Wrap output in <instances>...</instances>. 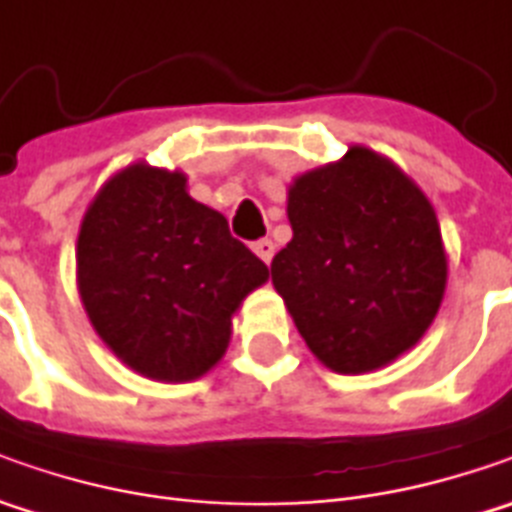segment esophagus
I'll return each mask as SVG.
<instances>
[{"label": "esophagus", "instance_id": "obj_1", "mask_svg": "<svg viewBox=\"0 0 512 512\" xmlns=\"http://www.w3.org/2000/svg\"><path fill=\"white\" fill-rule=\"evenodd\" d=\"M253 253H256L265 265H270V259H273V253H276V245H273L270 239H259V242H253Z\"/></svg>", "mask_w": 512, "mask_h": 512}]
</instances>
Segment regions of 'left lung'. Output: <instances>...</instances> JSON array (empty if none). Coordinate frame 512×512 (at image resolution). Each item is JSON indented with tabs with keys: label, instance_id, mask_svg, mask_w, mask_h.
<instances>
[{
	"label": "left lung",
	"instance_id": "1",
	"mask_svg": "<svg viewBox=\"0 0 512 512\" xmlns=\"http://www.w3.org/2000/svg\"><path fill=\"white\" fill-rule=\"evenodd\" d=\"M293 239L273 287L316 359L336 373L379 370L424 336L447 285L436 210L390 159L353 148L287 190Z\"/></svg>",
	"mask_w": 512,
	"mask_h": 512
}]
</instances>
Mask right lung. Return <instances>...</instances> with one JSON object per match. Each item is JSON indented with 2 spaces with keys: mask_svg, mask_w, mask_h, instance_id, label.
<instances>
[{
  "mask_svg": "<svg viewBox=\"0 0 512 512\" xmlns=\"http://www.w3.org/2000/svg\"><path fill=\"white\" fill-rule=\"evenodd\" d=\"M76 282L102 342L156 382H193L225 356L230 319L267 265L227 219L187 196L179 170L130 165L90 202Z\"/></svg>",
  "mask_w": 512,
  "mask_h": 512,
  "instance_id": "add662e5",
  "label": "right lung"
}]
</instances>
